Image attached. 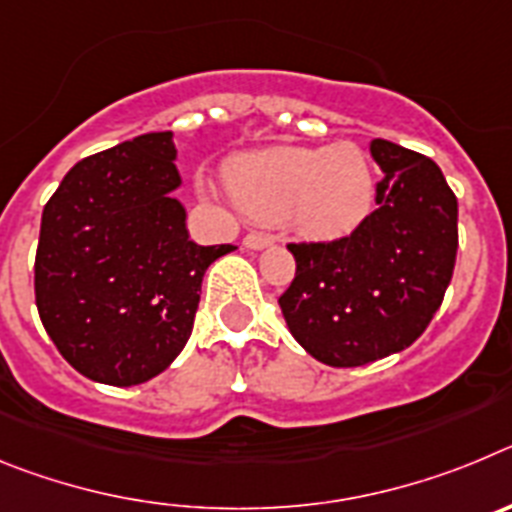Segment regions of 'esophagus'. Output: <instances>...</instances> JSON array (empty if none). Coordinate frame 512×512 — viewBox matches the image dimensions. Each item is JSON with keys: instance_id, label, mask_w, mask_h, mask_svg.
I'll return each mask as SVG.
<instances>
[{"instance_id": "esophagus-1", "label": "esophagus", "mask_w": 512, "mask_h": 512, "mask_svg": "<svg viewBox=\"0 0 512 512\" xmlns=\"http://www.w3.org/2000/svg\"><path fill=\"white\" fill-rule=\"evenodd\" d=\"M271 243H274V238L266 233H248L246 238H243V246L251 248V251H261V248L271 246Z\"/></svg>"}]
</instances>
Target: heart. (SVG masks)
<instances>
[{"mask_svg":"<svg viewBox=\"0 0 512 512\" xmlns=\"http://www.w3.org/2000/svg\"><path fill=\"white\" fill-rule=\"evenodd\" d=\"M225 182L235 205L259 223H284L307 238L354 233L374 207L372 161L356 143L277 146L233 158Z\"/></svg>","mask_w":512,"mask_h":512,"instance_id":"obj_1","label":"heart"}]
</instances>
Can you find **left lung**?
Listing matches in <instances>:
<instances>
[{
	"instance_id": "left-lung-1",
	"label": "left lung",
	"mask_w": 512,
	"mask_h": 512,
	"mask_svg": "<svg viewBox=\"0 0 512 512\" xmlns=\"http://www.w3.org/2000/svg\"><path fill=\"white\" fill-rule=\"evenodd\" d=\"M372 156L384 171L377 210L336 241L287 243L297 271L279 307L295 341L328 366H364L408 348L454 274L459 205L441 169L382 138Z\"/></svg>"
}]
</instances>
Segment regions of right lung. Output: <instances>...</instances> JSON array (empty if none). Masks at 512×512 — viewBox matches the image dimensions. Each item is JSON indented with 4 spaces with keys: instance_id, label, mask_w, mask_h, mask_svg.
Instances as JSON below:
<instances>
[{
    "instance_id": "add662e5",
    "label": "right lung",
    "mask_w": 512,
    "mask_h": 512,
    "mask_svg": "<svg viewBox=\"0 0 512 512\" xmlns=\"http://www.w3.org/2000/svg\"><path fill=\"white\" fill-rule=\"evenodd\" d=\"M171 138L81 158L43 207L35 305L63 359L94 382L164 372L192 336L207 266L233 251L189 241Z\"/></svg>"
}]
</instances>
